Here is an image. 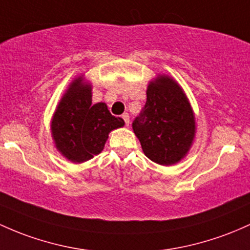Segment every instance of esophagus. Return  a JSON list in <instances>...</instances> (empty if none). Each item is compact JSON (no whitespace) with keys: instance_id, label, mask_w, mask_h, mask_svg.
Wrapping results in <instances>:
<instances>
[{"instance_id":"34e87169","label":"esophagus","mask_w":250,"mask_h":250,"mask_svg":"<svg viewBox=\"0 0 250 250\" xmlns=\"http://www.w3.org/2000/svg\"><path fill=\"white\" fill-rule=\"evenodd\" d=\"M122 119H123V121H125V125H129V123H130V121H129V115L128 114H123L122 115Z\"/></svg>"}]
</instances>
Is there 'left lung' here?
Listing matches in <instances>:
<instances>
[{
	"label": "left lung",
	"mask_w": 250,
	"mask_h": 250,
	"mask_svg": "<svg viewBox=\"0 0 250 250\" xmlns=\"http://www.w3.org/2000/svg\"><path fill=\"white\" fill-rule=\"evenodd\" d=\"M133 130L145 155L159 165H173L188 154L196 122L190 102L174 79L161 75L149 82L146 104L134 120Z\"/></svg>",
	"instance_id": "left-lung-1"
}]
</instances>
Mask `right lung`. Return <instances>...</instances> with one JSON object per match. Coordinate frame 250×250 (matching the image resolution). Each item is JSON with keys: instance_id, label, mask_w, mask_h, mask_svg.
I'll return each instance as SVG.
<instances>
[{"instance_id": "right-lung-1", "label": "right lung", "mask_w": 250, "mask_h": 250, "mask_svg": "<svg viewBox=\"0 0 250 250\" xmlns=\"http://www.w3.org/2000/svg\"><path fill=\"white\" fill-rule=\"evenodd\" d=\"M125 125L115 117L105 103L92 104L91 85L78 77L57 106L51 130L57 149L76 164L84 163L103 150L111 130Z\"/></svg>"}]
</instances>
